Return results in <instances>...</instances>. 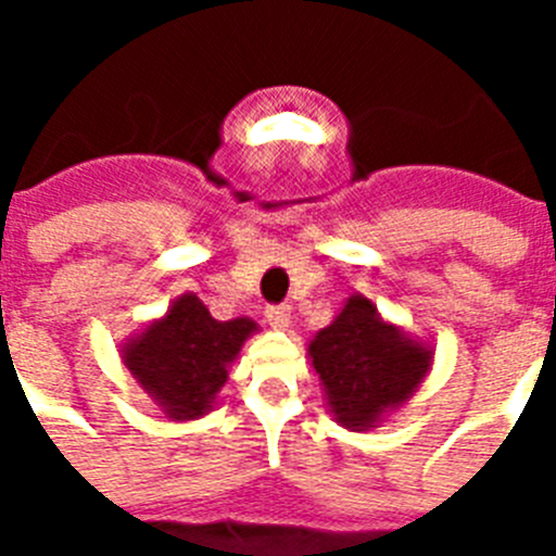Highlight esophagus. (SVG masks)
<instances>
[{"label": "esophagus", "instance_id": "1", "mask_svg": "<svg viewBox=\"0 0 556 556\" xmlns=\"http://www.w3.org/2000/svg\"><path fill=\"white\" fill-rule=\"evenodd\" d=\"M267 323L275 331H287L289 323H292V308L289 306H269L267 308Z\"/></svg>", "mask_w": 556, "mask_h": 556}]
</instances>
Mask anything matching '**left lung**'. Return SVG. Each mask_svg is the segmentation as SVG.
Returning <instances> with one entry per match:
<instances>
[{"mask_svg": "<svg viewBox=\"0 0 556 556\" xmlns=\"http://www.w3.org/2000/svg\"><path fill=\"white\" fill-rule=\"evenodd\" d=\"M308 356L326 390L328 412L351 431L376 429L431 367L429 348L381 320L362 294H351L331 326L308 342Z\"/></svg>", "mask_w": 556, "mask_h": 556, "instance_id": "1", "label": "left lung"}]
</instances>
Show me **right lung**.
<instances>
[{
	"instance_id": "right-lung-1",
	"label": "right lung",
	"mask_w": 556,
	"mask_h": 556,
	"mask_svg": "<svg viewBox=\"0 0 556 556\" xmlns=\"http://www.w3.org/2000/svg\"><path fill=\"white\" fill-rule=\"evenodd\" d=\"M258 331L250 317L214 320L198 294H180L161 320L127 339L122 358L141 390L172 420L211 412L244 339Z\"/></svg>"
}]
</instances>
